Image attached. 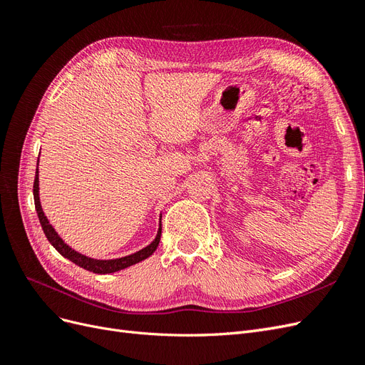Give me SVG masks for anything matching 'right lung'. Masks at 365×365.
I'll return each instance as SVG.
<instances>
[{"label":"right lung","instance_id":"1","mask_svg":"<svg viewBox=\"0 0 365 365\" xmlns=\"http://www.w3.org/2000/svg\"><path fill=\"white\" fill-rule=\"evenodd\" d=\"M33 197H35V208H36V213L39 217V222L41 227L43 230V233H46L47 239L50 244L58 250V252H61L65 259L71 260L73 263H76L77 267H81L86 271H91L96 274H109V272H115L120 269H125L130 264H135L141 260L148 259L149 256H152L155 250L158 248L160 244V237H161V227L158 230V235L155 237V240L152 242L150 245H148L146 248H143L134 254H130V256L126 257H121V259H113V260H96L91 257H86L83 254H79L77 251L71 250L67 244H63V240L58 236L56 231L50 225L48 219L46 217L42 212V207L39 202V178H38V169H36V176H35V182H33Z\"/></svg>","mask_w":365,"mask_h":365}]
</instances>
